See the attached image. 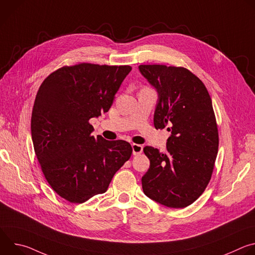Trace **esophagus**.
<instances>
[{
    "mask_svg": "<svg viewBox=\"0 0 255 255\" xmlns=\"http://www.w3.org/2000/svg\"><path fill=\"white\" fill-rule=\"evenodd\" d=\"M132 151L134 155H138L143 151V147L139 144H132Z\"/></svg>",
    "mask_w": 255,
    "mask_h": 255,
    "instance_id": "obj_1",
    "label": "esophagus"
}]
</instances>
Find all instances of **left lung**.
Returning a JSON list of instances; mask_svg holds the SVG:
<instances>
[{"label":"left lung","instance_id":"obj_1","mask_svg":"<svg viewBox=\"0 0 255 255\" xmlns=\"http://www.w3.org/2000/svg\"><path fill=\"white\" fill-rule=\"evenodd\" d=\"M156 90L154 127L171 133L166 151L146 146L150 166L142 178L144 194L168 208H185L205 191L218 153L219 136L211 97L203 82L185 67L138 66Z\"/></svg>","mask_w":255,"mask_h":255}]
</instances>
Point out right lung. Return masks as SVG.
I'll list each match as a JSON object with an SVG mask.
<instances>
[{"instance_id":"add662e5","label":"right lung","mask_w":255,"mask_h":255,"mask_svg":"<svg viewBox=\"0 0 255 255\" xmlns=\"http://www.w3.org/2000/svg\"><path fill=\"white\" fill-rule=\"evenodd\" d=\"M129 65L63 66L41 84L33 106L34 150L50 187L70 203L103 194L130 158L131 145L92 135L90 119L111 108Z\"/></svg>"}]
</instances>
